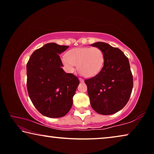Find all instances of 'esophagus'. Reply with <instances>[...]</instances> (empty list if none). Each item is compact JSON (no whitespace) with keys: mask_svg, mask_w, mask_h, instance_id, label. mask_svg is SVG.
Segmentation results:
<instances>
[{"mask_svg":"<svg viewBox=\"0 0 154 154\" xmlns=\"http://www.w3.org/2000/svg\"><path fill=\"white\" fill-rule=\"evenodd\" d=\"M79 79L81 83H83V82H84V80H83V79H82V78H79Z\"/></svg>","mask_w":154,"mask_h":154,"instance_id":"1","label":"esophagus"}]
</instances>
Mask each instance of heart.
I'll list each match as a JSON object with an SVG mask.
<instances>
[{
	"label": "heart",
	"instance_id": "heart-1",
	"mask_svg": "<svg viewBox=\"0 0 154 154\" xmlns=\"http://www.w3.org/2000/svg\"><path fill=\"white\" fill-rule=\"evenodd\" d=\"M62 62L68 71L73 72L77 66L79 73L85 77H92L102 70L105 58L101 49L93 48H78L72 49Z\"/></svg>",
	"mask_w": 154,
	"mask_h": 154
}]
</instances>
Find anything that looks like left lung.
Masks as SVG:
<instances>
[{
  "mask_svg": "<svg viewBox=\"0 0 154 154\" xmlns=\"http://www.w3.org/2000/svg\"><path fill=\"white\" fill-rule=\"evenodd\" d=\"M90 45L101 49L105 58L100 72L85 80L91 106L99 114H114L124 107L132 93L133 78L129 60L120 49L108 43Z\"/></svg>",
  "mask_w": 154,
  "mask_h": 154,
  "instance_id": "obj_1",
  "label": "left lung"
}]
</instances>
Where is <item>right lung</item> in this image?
<instances>
[{
	"instance_id": "1",
	"label": "right lung",
	"mask_w": 154,
	"mask_h": 154,
	"mask_svg": "<svg viewBox=\"0 0 154 154\" xmlns=\"http://www.w3.org/2000/svg\"><path fill=\"white\" fill-rule=\"evenodd\" d=\"M68 48L47 43L33 52L26 65L28 95L36 109L48 118H61L70 111L79 84L76 76L62 68L59 54Z\"/></svg>"
}]
</instances>
